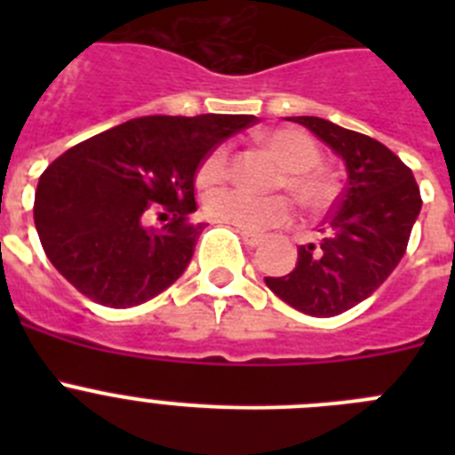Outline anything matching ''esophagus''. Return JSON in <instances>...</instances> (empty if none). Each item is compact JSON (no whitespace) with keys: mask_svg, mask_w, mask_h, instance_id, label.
Listing matches in <instances>:
<instances>
[{"mask_svg":"<svg viewBox=\"0 0 455 455\" xmlns=\"http://www.w3.org/2000/svg\"><path fill=\"white\" fill-rule=\"evenodd\" d=\"M239 235H241V239H243V243H246V246H251V248L259 246V243H262V241H264V235H259V232L239 230Z\"/></svg>","mask_w":455,"mask_h":455,"instance_id":"esophagus-1","label":"esophagus"}]
</instances>
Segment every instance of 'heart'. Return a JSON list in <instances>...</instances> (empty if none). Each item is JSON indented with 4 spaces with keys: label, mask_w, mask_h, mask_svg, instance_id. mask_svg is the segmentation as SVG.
Segmentation results:
<instances>
[{
    "label": "heart",
    "mask_w": 455,
    "mask_h": 455,
    "mask_svg": "<svg viewBox=\"0 0 455 455\" xmlns=\"http://www.w3.org/2000/svg\"><path fill=\"white\" fill-rule=\"evenodd\" d=\"M262 143L283 164L280 184H284L305 209L315 212L331 203L335 184L328 172L316 166L321 155L312 136L293 127H283L264 134ZM228 159L230 152L225 146L209 152L198 168L200 187L209 188L219 184L228 172ZM204 214L239 230H267L291 219L293 207L284 196H252L241 188H223L204 200Z\"/></svg>",
    "instance_id": "b5f03b06"
}]
</instances>
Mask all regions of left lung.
I'll return each instance as SVG.
<instances>
[{
	"label": "left lung",
	"instance_id": "1",
	"mask_svg": "<svg viewBox=\"0 0 455 455\" xmlns=\"http://www.w3.org/2000/svg\"><path fill=\"white\" fill-rule=\"evenodd\" d=\"M347 164V187L319 243L299 248L291 273L264 277L277 299L309 316H335L369 299L401 262L421 209L415 175L380 140L316 116H293Z\"/></svg>",
	"mask_w": 455,
	"mask_h": 455
}]
</instances>
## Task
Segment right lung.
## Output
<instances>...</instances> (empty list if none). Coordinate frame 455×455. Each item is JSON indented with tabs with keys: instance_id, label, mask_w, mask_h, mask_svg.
<instances>
[{
	"instance_id": "add662e5",
	"label": "right lung",
	"mask_w": 455,
	"mask_h": 455,
	"mask_svg": "<svg viewBox=\"0 0 455 455\" xmlns=\"http://www.w3.org/2000/svg\"><path fill=\"white\" fill-rule=\"evenodd\" d=\"M255 116H148L82 140L40 175L34 223L47 259L86 299L134 307L171 287L204 223L196 172ZM152 215L168 218L150 228Z\"/></svg>"
}]
</instances>
